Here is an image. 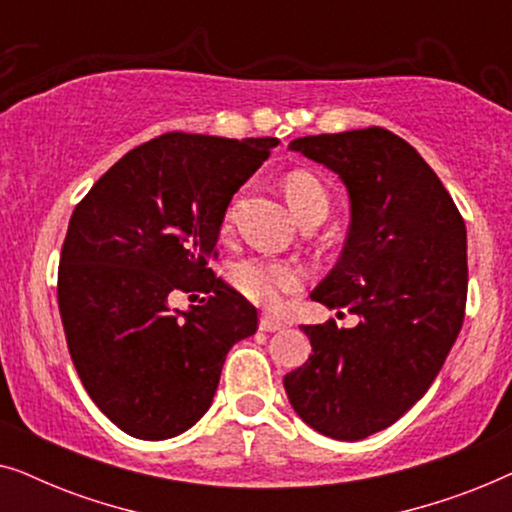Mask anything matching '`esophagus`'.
I'll return each mask as SVG.
<instances>
[{
  "mask_svg": "<svg viewBox=\"0 0 512 512\" xmlns=\"http://www.w3.org/2000/svg\"><path fill=\"white\" fill-rule=\"evenodd\" d=\"M284 328H286L284 321H279L275 317H268V314L261 317V331H265V333H277V331H284Z\"/></svg>",
  "mask_w": 512,
  "mask_h": 512,
  "instance_id": "34e87169",
  "label": "esophagus"
}]
</instances>
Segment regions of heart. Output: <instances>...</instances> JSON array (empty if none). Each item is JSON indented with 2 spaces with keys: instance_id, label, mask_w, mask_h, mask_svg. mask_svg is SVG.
<instances>
[{
  "instance_id": "obj_1",
  "label": "heart",
  "mask_w": 512,
  "mask_h": 512,
  "mask_svg": "<svg viewBox=\"0 0 512 512\" xmlns=\"http://www.w3.org/2000/svg\"><path fill=\"white\" fill-rule=\"evenodd\" d=\"M286 200L293 214L300 219L314 212H328L326 188L319 184L317 177L307 172H291L284 179ZM230 282L244 298L254 300L258 305L272 307L282 300L284 293L298 291L305 282V272L300 265L291 261H277V258H244L230 268Z\"/></svg>"
}]
</instances>
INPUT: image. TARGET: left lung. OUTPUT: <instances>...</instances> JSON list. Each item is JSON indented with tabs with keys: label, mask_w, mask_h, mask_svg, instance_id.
<instances>
[{
	"label": "left lung",
	"mask_w": 512,
	"mask_h": 512,
	"mask_svg": "<svg viewBox=\"0 0 512 512\" xmlns=\"http://www.w3.org/2000/svg\"><path fill=\"white\" fill-rule=\"evenodd\" d=\"M289 149L326 165L347 188L345 249L310 298L347 307L359 321L300 326L312 354L284 377V389L314 431L361 440L426 394L457 340L468 291L466 226L436 172L394 132L310 135Z\"/></svg>",
	"instance_id": "8db88e82"
}]
</instances>
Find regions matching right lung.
Instances as JSON below:
<instances>
[{
  "label": "right lung",
  "mask_w": 512,
  "mask_h": 512,
  "mask_svg": "<svg viewBox=\"0 0 512 512\" xmlns=\"http://www.w3.org/2000/svg\"><path fill=\"white\" fill-rule=\"evenodd\" d=\"M277 144L167 132L125 153L76 205L58 268L62 326L88 396L130 436L191 429L228 349L256 333V307L209 258L230 200ZM174 290L208 298L172 313Z\"/></svg>",
  "instance_id": "1"
}]
</instances>
